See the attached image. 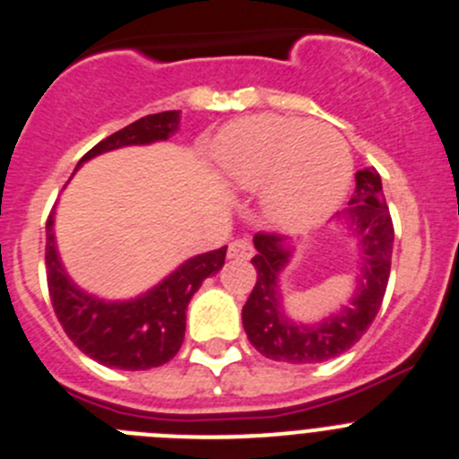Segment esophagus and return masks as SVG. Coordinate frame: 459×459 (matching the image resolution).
<instances>
[{"label":"esophagus","mask_w":459,"mask_h":459,"mask_svg":"<svg viewBox=\"0 0 459 459\" xmlns=\"http://www.w3.org/2000/svg\"><path fill=\"white\" fill-rule=\"evenodd\" d=\"M253 247L248 239H235V242L229 244V257L233 260H251Z\"/></svg>","instance_id":"obj_1"}]
</instances>
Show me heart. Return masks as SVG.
I'll use <instances>...</instances> for the list:
<instances>
[{
	"mask_svg": "<svg viewBox=\"0 0 459 459\" xmlns=\"http://www.w3.org/2000/svg\"><path fill=\"white\" fill-rule=\"evenodd\" d=\"M217 161L239 190H262V211L287 230L327 220L352 181V152L333 127L305 118H242L226 127Z\"/></svg>",
	"mask_w": 459,
	"mask_h": 459,
	"instance_id": "obj_1",
	"label": "heart"
}]
</instances>
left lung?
<instances>
[{
	"label": "left lung",
	"mask_w": 459,
	"mask_h": 459,
	"mask_svg": "<svg viewBox=\"0 0 459 459\" xmlns=\"http://www.w3.org/2000/svg\"><path fill=\"white\" fill-rule=\"evenodd\" d=\"M338 226L357 242L359 273L352 298L341 309L316 323L291 318L284 307L280 278L298 251V242L282 235L253 238L257 282L242 309L244 332L253 348L271 361L323 363L348 352L368 332L388 287L394 229L375 168L357 172V188L348 208L338 212Z\"/></svg>",
	"instance_id": "1"
}]
</instances>
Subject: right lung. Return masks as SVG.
Here are the masks:
<instances>
[{"label":"right lung","mask_w":459,"mask_h":459,"mask_svg":"<svg viewBox=\"0 0 459 459\" xmlns=\"http://www.w3.org/2000/svg\"><path fill=\"white\" fill-rule=\"evenodd\" d=\"M181 111H161L130 123L93 145L80 163L98 154L130 145H150L177 134ZM56 211L47 221V280L48 296L66 336L80 352L100 366L118 370H150L170 361L179 352L186 333V309L208 275L224 266L226 247L199 253L181 262L172 273L141 296L127 300H105L84 291L71 280L56 244Z\"/></svg>","instance_id":"obj_1"}]
</instances>
